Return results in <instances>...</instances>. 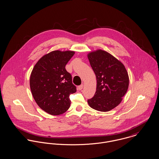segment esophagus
I'll return each instance as SVG.
<instances>
[{
	"label": "esophagus",
	"mask_w": 159,
	"mask_h": 159,
	"mask_svg": "<svg viewBox=\"0 0 159 159\" xmlns=\"http://www.w3.org/2000/svg\"><path fill=\"white\" fill-rule=\"evenodd\" d=\"M83 84H81V85H80V86H79L78 87V90H81L82 89H83Z\"/></svg>",
	"instance_id": "1"
}]
</instances>
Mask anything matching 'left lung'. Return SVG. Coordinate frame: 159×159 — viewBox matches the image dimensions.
Segmentation results:
<instances>
[{
    "label": "left lung",
    "instance_id": "1",
    "mask_svg": "<svg viewBox=\"0 0 159 159\" xmlns=\"http://www.w3.org/2000/svg\"><path fill=\"white\" fill-rule=\"evenodd\" d=\"M87 57L97 78L96 92L88 104L97 111H109L121 102L128 90V72L121 62L106 51L91 52Z\"/></svg>",
    "mask_w": 159,
    "mask_h": 159
}]
</instances>
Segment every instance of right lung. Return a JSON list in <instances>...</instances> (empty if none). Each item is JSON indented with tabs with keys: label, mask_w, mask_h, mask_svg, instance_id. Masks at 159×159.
Wrapping results in <instances>:
<instances>
[{
	"label": "right lung",
	"mask_w": 159,
	"mask_h": 159,
	"mask_svg": "<svg viewBox=\"0 0 159 159\" xmlns=\"http://www.w3.org/2000/svg\"><path fill=\"white\" fill-rule=\"evenodd\" d=\"M74 54L70 50L52 51L39 59L31 73L32 95L39 107L50 115L66 112L70 106L69 96L76 91L65 68Z\"/></svg>",
	"instance_id": "1"
}]
</instances>
